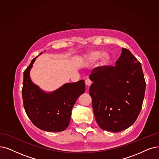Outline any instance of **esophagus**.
Returning <instances> with one entry per match:
<instances>
[{
  "label": "esophagus",
  "instance_id": "34e87169",
  "mask_svg": "<svg viewBox=\"0 0 159 159\" xmlns=\"http://www.w3.org/2000/svg\"><path fill=\"white\" fill-rule=\"evenodd\" d=\"M91 84H92V82H91V81L89 79H87L85 80V85L87 87H89L91 85Z\"/></svg>",
  "mask_w": 159,
  "mask_h": 159
}]
</instances>
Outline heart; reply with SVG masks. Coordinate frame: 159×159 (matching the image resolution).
<instances>
[{
    "label": "heart",
    "instance_id": "heart-1",
    "mask_svg": "<svg viewBox=\"0 0 159 159\" xmlns=\"http://www.w3.org/2000/svg\"><path fill=\"white\" fill-rule=\"evenodd\" d=\"M102 53L99 52V51H94V52H92L90 53H89L87 55V57H88V59L90 61L94 62L95 61L98 60L102 56ZM109 59H110L109 55L105 53L102 57V61L103 64H106V63L109 61Z\"/></svg>",
    "mask_w": 159,
    "mask_h": 159
}]
</instances>
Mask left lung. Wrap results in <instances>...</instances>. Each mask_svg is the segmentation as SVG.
Listing matches in <instances>:
<instances>
[{
    "label": "left lung",
    "instance_id": "8db88e82",
    "mask_svg": "<svg viewBox=\"0 0 159 159\" xmlns=\"http://www.w3.org/2000/svg\"><path fill=\"white\" fill-rule=\"evenodd\" d=\"M89 88L97 122L105 130L118 132L134 123L141 111L145 81L141 63L123 48L116 66L94 68Z\"/></svg>",
    "mask_w": 159,
    "mask_h": 159
}]
</instances>
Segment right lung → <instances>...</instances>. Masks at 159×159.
Listing matches in <instances>:
<instances>
[{
    "label": "right lung",
    "mask_w": 159,
    "mask_h": 159,
    "mask_svg": "<svg viewBox=\"0 0 159 159\" xmlns=\"http://www.w3.org/2000/svg\"><path fill=\"white\" fill-rule=\"evenodd\" d=\"M37 57L23 72L22 96L27 116L36 127L48 132L65 130L70 121L72 109L85 92V82L66 84L52 93H46L30 78V70Z\"/></svg>",
    "instance_id": "1"
}]
</instances>
